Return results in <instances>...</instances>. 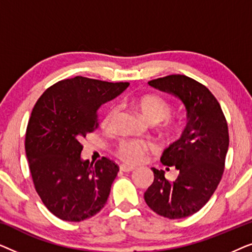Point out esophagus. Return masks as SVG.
Masks as SVG:
<instances>
[{
	"label": "esophagus",
	"instance_id": "obj_1",
	"mask_svg": "<svg viewBox=\"0 0 252 252\" xmlns=\"http://www.w3.org/2000/svg\"><path fill=\"white\" fill-rule=\"evenodd\" d=\"M133 170H134L133 166H128V165H126V164L120 165V171H123V172H132Z\"/></svg>",
	"mask_w": 252,
	"mask_h": 252
}]
</instances>
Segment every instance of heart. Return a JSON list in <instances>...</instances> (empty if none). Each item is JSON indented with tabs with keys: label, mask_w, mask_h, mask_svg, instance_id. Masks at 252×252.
Listing matches in <instances>:
<instances>
[{
	"label": "heart",
	"mask_w": 252,
	"mask_h": 252,
	"mask_svg": "<svg viewBox=\"0 0 252 252\" xmlns=\"http://www.w3.org/2000/svg\"><path fill=\"white\" fill-rule=\"evenodd\" d=\"M133 104L140 110L144 118L153 124H159L166 120L172 113V105L166 99L155 94H146L140 96ZM119 116V106L112 105L106 110L102 117L101 126L103 129L111 132L115 129L117 119ZM172 124L167 123V128H171ZM153 149L150 143L141 140L129 139L123 140L116 147L115 154L120 159L128 164H139L144 160L147 154Z\"/></svg>",
	"instance_id": "heart-1"
}]
</instances>
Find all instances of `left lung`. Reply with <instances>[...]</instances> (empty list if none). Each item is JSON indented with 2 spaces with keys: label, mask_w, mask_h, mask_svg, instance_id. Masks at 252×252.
Instances as JSON below:
<instances>
[{
  "label": "left lung",
  "mask_w": 252,
  "mask_h": 252,
  "mask_svg": "<svg viewBox=\"0 0 252 252\" xmlns=\"http://www.w3.org/2000/svg\"><path fill=\"white\" fill-rule=\"evenodd\" d=\"M148 84L178 96L187 109L188 123L160 157L167 171L177 168V179L170 181L163 170L151 168L155 179L144 201L165 218H186L209 202L221 180L229 144L227 120L212 93L187 75L171 74Z\"/></svg>",
  "instance_id": "obj_1"
}]
</instances>
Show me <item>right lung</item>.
Here are the masks:
<instances>
[{"label":"right lung","mask_w":252,"mask_h":252,"mask_svg":"<svg viewBox=\"0 0 252 252\" xmlns=\"http://www.w3.org/2000/svg\"><path fill=\"white\" fill-rule=\"evenodd\" d=\"M78 77L46 89L31 113L25 150L37 195L65 221H82L101 211L119 166L102 157L95 165L81 159L82 140L98 127L97 109L128 87Z\"/></svg>","instance_id":"add662e5"}]
</instances>
